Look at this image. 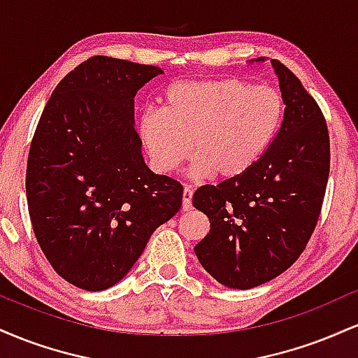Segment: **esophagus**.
<instances>
[{
    "instance_id": "obj_1",
    "label": "esophagus",
    "mask_w": 358,
    "mask_h": 358,
    "mask_svg": "<svg viewBox=\"0 0 358 358\" xmlns=\"http://www.w3.org/2000/svg\"><path fill=\"white\" fill-rule=\"evenodd\" d=\"M192 196H193V190L190 187H185L183 188V205H182V208L183 210H192L193 208V205H192Z\"/></svg>"
}]
</instances>
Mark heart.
Instances as JSON below:
<instances>
[{
	"mask_svg": "<svg viewBox=\"0 0 358 358\" xmlns=\"http://www.w3.org/2000/svg\"><path fill=\"white\" fill-rule=\"evenodd\" d=\"M285 101L271 85L239 77L185 80L163 94V109L148 108L139 136L159 173H171L190 155L192 175L231 180L250 170L273 145Z\"/></svg>",
	"mask_w": 358,
	"mask_h": 358,
	"instance_id": "b5f03b06",
	"label": "heart"
}]
</instances>
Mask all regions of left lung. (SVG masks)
Segmentation results:
<instances>
[{"label": "left lung", "instance_id": "obj_1", "mask_svg": "<svg viewBox=\"0 0 358 358\" xmlns=\"http://www.w3.org/2000/svg\"><path fill=\"white\" fill-rule=\"evenodd\" d=\"M273 67L286 104L273 145L245 173L193 195V207L210 220L196 257L234 289L264 285L296 262L322 213L330 173L322 109L285 64L273 60Z\"/></svg>", "mask_w": 358, "mask_h": 358}]
</instances>
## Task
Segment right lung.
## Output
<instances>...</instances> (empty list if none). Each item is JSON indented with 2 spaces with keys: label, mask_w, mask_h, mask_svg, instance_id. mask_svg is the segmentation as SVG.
Instances as JSON below:
<instances>
[{
  "label": "right lung",
  "mask_w": 358,
  "mask_h": 358,
  "mask_svg": "<svg viewBox=\"0 0 358 358\" xmlns=\"http://www.w3.org/2000/svg\"><path fill=\"white\" fill-rule=\"evenodd\" d=\"M158 73L90 57L59 82L36 124L24 180L31 227L53 271L80 289L116 285L182 207V183L146 166L134 127V96Z\"/></svg>",
  "instance_id": "obj_1"
}]
</instances>
